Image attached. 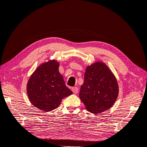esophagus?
Listing matches in <instances>:
<instances>
[{
	"label": "esophagus",
	"mask_w": 147,
	"mask_h": 147,
	"mask_svg": "<svg viewBox=\"0 0 147 147\" xmlns=\"http://www.w3.org/2000/svg\"><path fill=\"white\" fill-rule=\"evenodd\" d=\"M72 91L73 92V93H74L75 94L77 93H78V87H74L72 88Z\"/></svg>",
	"instance_id": "1"
}]
</instances>
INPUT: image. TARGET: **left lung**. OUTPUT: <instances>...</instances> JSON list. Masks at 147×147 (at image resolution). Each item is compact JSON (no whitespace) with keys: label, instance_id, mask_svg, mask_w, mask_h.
Instances as JSON below:
<instances>
[{"label":"left lung","instance_id":"left-lung-1","mask_svg":"<svg viewBox=\"0 0 147 147\" xmlns=\"http://www.w3.org/2000/svg\"><path fill=\"white\" fill-rule=\"evenodd\" d=\"M116 78L105 64L96 62L87 66L80 98L86 109L92 113H100L110 109L118 96Z\"/></svg>","mask_w":147,"mask_h":147}]
</instances>
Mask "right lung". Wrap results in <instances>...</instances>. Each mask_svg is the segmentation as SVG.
<instances>
[{
    "mask_svg": "<svg viewBox=\"0 0 147 147\" xmlns=\"http://www.w3.org/2000/svg\"><path fill=\"white\" fill-rule=\"evenodd\" d=\"M59 63L55 60L41 64L27 84L29 101L40 110L50 111L59 106L61 100L72 94L60 74Z\"/></svg>",
    "mask_w": 147,
    "mask_h": 147,
    "instance_id": "right-lung-1",
    "label": "right lung"
}]
</instances>
